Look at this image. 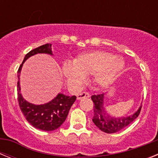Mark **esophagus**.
<instances>
[{"label":"esophagus","instance_id":"esophagus-1","mask_svg":"<svg viewBox=\"0 0 158 158\" xmlns=\"http://www.w3.org/2000/svg\"><path fill=\"white\" fill-rule=\"evenodd\" d=\"M89 97H90V95H89V93H87V92H83V93H80V94H78L77 96V100H81V99L82 98H89Z\"/></svg>","mask_w":158,"mask_h":158}]
</instances>
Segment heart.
<instances>
[{
  "label": "heart",
  "instance_id": "b5f03b06",
  "mask_svg": "<svg viewBox=\"0 0 158 158\" xmlns=\"http://www.w3.org/2000/svg\"><path fill=\"white\" fill-rule=\"evenodd\" d=\"M124 65V60L120 57L107 51H96L80 54L73 63H65L62 73L69 85H81L85 77L94 74V81L104 87L115 81Z\"/></svg>",
  "mask_w": 158,
  "mask_h": 158
}]
</instances>
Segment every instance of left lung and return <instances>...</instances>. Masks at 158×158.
<instances>
[{
	"label": "left lung",
	"mask_w": 158,
	"mask_h": 158,
	"mask_svg": "<svg viewBox=\"0 0 158 158\" xmlns=\"http://www.w3.org/2000/svg\"><path fill=\"white\" fill-rule=\"evenodd\" d=\"M104 94L93 95L92 100L93 101V121L99 129L107 134L116 133L131 124L140 114L142 106L133 115L126 117H112L108 115L104 107Z\"/></svg>",
	"instance_id": "1"
}]
</instances>
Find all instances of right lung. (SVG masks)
Instances as JSON below:
<instances>
[{"label": "right lung", "mask_w": 158, "mask_h": 158, "mask_svg": "<svg viewBox=\"0 0 158 158\" xmlns=\"http://www.w3.org/2000/svg\"><path fill=\"white\" fill-rule=\"evenodd\" d=\"M37 54H48L52 55L51 43L40 46L25 55L23 62L19 65L17 71L18 102L20 110L31 125L41 131H52L60 127L65 122L71 106L76 100L77 96H69L62 93H58L51 101L40 105H35L24 100L20 93V71L23 62L31 56Z\"/></svg>", "instance_id": "add662e5"}]
</instances>
